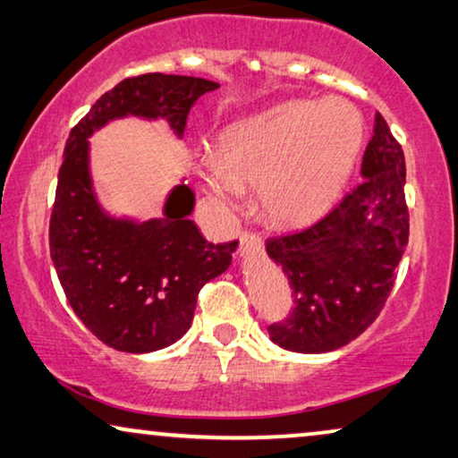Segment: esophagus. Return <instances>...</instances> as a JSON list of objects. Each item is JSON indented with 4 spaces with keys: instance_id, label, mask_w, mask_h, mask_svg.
<instances>
[{
    "instance_id": "1",
    "label": "esophagus",
    "mask_w": 458,
    "mask_h": 458,
    "mask_svg": "<svg viewBox=\"0 0 458 458\" xmlns=\"http://www.w3.org/2000/svg\"><path fill=\"white\" fill-rule=\"evenodd\" d=\"M263 250V241L253 232H242L241 236V257H250V255H261Z\"/></svg>"
}]
</instances>
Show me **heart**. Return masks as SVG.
<instances>
[{"label":"heart","instance_id":"b5f03b06","mask_svg":"<svg viewBox=\"0 0 458 458\" xmlns=\"http://www.w3.org/2000/svg\"><path fill=\"white\" fill-rule=\"evenodd\" d=\"M363 145V118L346 99L291 101L238 120L195 162L203 191L220 205L257 191L266 222L307 226L343 195Z\"/></svg>","mask_w":458,"mask_h":458}]
</instances>
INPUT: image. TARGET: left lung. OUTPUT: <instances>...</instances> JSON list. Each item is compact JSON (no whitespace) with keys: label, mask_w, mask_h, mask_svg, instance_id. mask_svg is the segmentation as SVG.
<instances>
[{"label":"left lung","mask_w":458,"mask_h":458,"mask_svg":"<svg viewBox=\"0 0 458 458\" xmlns=\"http://www.w3.org/2000/svg\"><path fill=\"white\" fill-rule=\"evenodd\" d=\"M360 182L318 224L269 238V259L291 282V318L267 327L293 352H327L363 334L394 286L409 242L404 153L382 114L360 164Z\"/></svg>","instance_id":"8db88e82"}]
</instances>
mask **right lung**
Listing matches in <instances>:
<instances>
[{"label":"right lung","mask_w":458,"mask_h":458,"mask_svg":"<svg viewBox=\"0 0 458 458\" xmlns=\"http://www.w3.org/2000/svg\"><path fill=\"white\" fill-rule=\"evenodd\" d=\"M217 87L195 76H134L103 93L70 131L49 222L51 261L76 318L115 351L153 352L182 338L199 291L226 272L238 241H205L189 220L195 195L186 184L174 186L162 217L109 216L93 189L89 137L139 115L165 120L180 139L195 101Z\"/></svg>","instance_id":"1"}]
</instances>
